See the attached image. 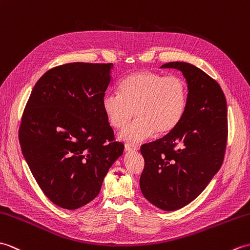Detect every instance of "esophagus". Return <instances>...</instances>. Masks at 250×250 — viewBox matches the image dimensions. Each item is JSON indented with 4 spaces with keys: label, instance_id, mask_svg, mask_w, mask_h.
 Returning a JSON list of instances; mask_svg holds the SVG:
<instances>
[{
    "label": "esophagus",
    "instance_id": "34e87169",
    "mask_svg": "<svg viewBox=\"0 0 250 250\" xmlns=\"http://www.w3.org/2000/svg\"><path fill=\"white\" fill-rule=\"evenodd\" d=\"M139 149L138 146H132V144H126L125 146V152H136Z\"/></svg>",
    "mask_w": 250,
    "mask_h": 250
}]
</instances>
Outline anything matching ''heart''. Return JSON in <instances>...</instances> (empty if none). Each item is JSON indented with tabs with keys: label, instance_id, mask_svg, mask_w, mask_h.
I'll return each mask as SVG.
<instances>
[{
	"label": "heart",
	"instance_id": "obj_1",
	"mask_svg": "<svg viewBox=\"0 0 250 250\" xmlns=\"http://www.w3.org/2000/svg\"><path fill=\"white\" fill-rule=\"evenodd\" d=\"M119 88L120 94H104L102 107L109 125L118 130L124 129L136 113L138 120L121 134L126 142L143 141L155 132L168 135L184 116L188 87L179 76L136 71L122 79Z\"/></svg>",
	"mask_w": 250,
	"mask_h": 250
}]
</instances>
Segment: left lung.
I'll use <instances>...</instances> for the list:
<instances>
[{
    "instance_id": "1",
    "label": "left lung",
    "mask_w": 250,
    "mask_h": 250,
    "mask_svg": "<svg viewBox=\"0 0 250 250\" xmlns=\"http://www.w3.org/2000/svg\"><path fill=\"white\" fill-rule=\"evenodd\" d=\"M162 68L182 71L188 84L187 106L173 131L141 146L140 188L155 207L175 210L195 200L220 169L228 116L223 90L203 70L185 62H170Z\"/></svg>"
}]
</instances>
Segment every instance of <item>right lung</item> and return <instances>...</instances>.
Here are the masks:
<instances>
[{
	"label": "right lung",
	"mask_w": 250,
	"mask_h": 250,
	"mask_svg": "<svg viewBox=\"0 0 250 250\" xmlns=\"http://www.w3.org/2000/svg\"><path fill=\"white\" fill-rule=\"evenodd\" d=\"M112 63H67L36 82L19 127V143L38 186L66 209L91 202L124 151L102 107Z\"/></svg>",
	"instance_id": "obj_1"
}]
</instances>
